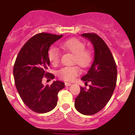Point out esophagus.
<instances>
[{"mask_svg": "<svg viewBox=\"0 0 135 135\" xmlns=\"http://www.w3.org/2000/svg\"><path fill=\"white\" fill-rule=\"evenodd\" d=\"M71 83H65V85L66 86H69L71 85Z\"/></svg>", "mask_w": 135, "mask_h": 135, "instance_id": "esophagus-1", "label": "esophagus"}]
</instances>
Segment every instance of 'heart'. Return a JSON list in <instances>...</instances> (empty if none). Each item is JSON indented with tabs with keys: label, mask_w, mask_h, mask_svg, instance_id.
<instances>
[{
	"label": "heart",
	"mask_w": 135,
	"mask_h": 135,
	"mask_svg": "<svg viewBox=\"0 0 135 135\" xmlns=\"http://www.w3.org/2000/svg\"><path fill=\"white\" fill-rule=\"evenodd\" d=\"M61 48L67 52L73 54V63H77L83 68H88L91 63L93 55L91 51L85 49V44L77 38H71L60 44ZM47 56L51 64L53 66L58 64L60 60L61 53L58 48L51 46L47 51ZM80 73L78 66H66L58 71V75L63 80L71 81Z\"/></svg>",
	"instance_id": "obj_1"
}]
</instances>
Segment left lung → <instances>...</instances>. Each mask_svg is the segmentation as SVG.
Here are the masks:
<instances>
[{
  "instance_id": "8db88e82",
  "label": "left lung",
  "mask_w": 135,
  "mask_h": 135,
  "mask_svg": "<svg viewBox=\"0 0 135 135\" xmlns=\"http://www.w3.org/2000/svg\"><path fill=\"white\" fill-rule=\"evenodd\" d=\"M94 47V59L85 75L81 78L88 89L80 87L75 101V107L80 113L92 115L105 107L114 91L117 80V68L113 56L105 41L95 33H85Z\"/></svg>"
}]
</instances>
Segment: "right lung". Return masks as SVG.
<instances>
[{"instance_id":"right-lung-1","label":"right lung","mask_w":135,"mask_h":135,"mask_svg":"<svg viewBox=\"0 0 135 135\" xmlns=\"http://www.w3.org/2000/svg\"><path fill=\"white\" fill-rule=\"evenodd\" d=\"M62 36L45 32L36 34L23 45L15 62L13 77L18 93L26 106L37 113H46L55 109L58 91L65 86L59 80L49 86L42 84L44 77L55 78L47 72L50 64L47 51Z\"/></svg>"}]
</instances>
